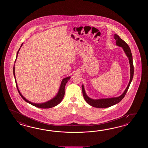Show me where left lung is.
Segmentation results:
<instances>
[{"label": "left lung", "mask_w": 148, "mask_h": 148, "mask_svg": "<svg viewBox=\"0 0 148 148\" xmlns=\"http://www.w3.org/2000/svg\"><path fill=\"white\" fill-rule=\"evenodd\" d=\"M114 38L116 40V44L117 46H119L123 48V50L125 53L126 55L128 57L129 60V63L130 65V80L129 82L128 86L126 88L125 91H124L122 94L117 97L110 98H103V99H93L89 97L85 92V88L84 85H82V91L83 96L85 98V101L92 107L96 108H107L110 107L113 105L119 103L123 99V98L125 96L127 91L129 89L130 85L132 82L133 74H134V66L133 63V58H132L131 51L129 45L126 43L125 42L123 41L122 39L120 38L118 35H114Z\"/></svg>", "instance_id": "8db88e82"}]
</instances>
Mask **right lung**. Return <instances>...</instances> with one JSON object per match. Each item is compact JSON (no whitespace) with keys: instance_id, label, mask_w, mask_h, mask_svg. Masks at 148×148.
<instances>
[{"instance_id":"1","label":"right lung","mask_w":148,"mask_h":148,"mask_svg":"<svg viewBox=\"0 0 148 148\" xmlns=\"http://www.w3.org/2000/svg\"><path fill=\"white\" fill-rule=\"evenodd\" d=\"M23 43L21 45V47L22 46ZM20 48L19 49L18 51H17V55H16V60L15 61V62L16 61V59L17 58V55L18 54L19 52V50H20ZM15 66V65H14ZM13 74L14 75V78L15 79V82H16V87L17 88V90L19 92V95H21V96L22 97L23 99L26 102H27L29 104H31L32 105L34 106L35 107H38V108H52V107H54L56 106H57V105H58L59 104H60V103L61 102V101L63 99V97L64 96V94H65V91H64V88H65V86L66 85V82H68V80H69L70 78V77H68L66 78L63 79V80H62L61 82V84L60 85V88H59V91L58 92L57 95L53 98H52V99H51L48 101H47L45 103H41V104H36V103H32L31 101L27 100L26 98H25L21 94V93L20 92L18 88V86H17V82H16V77H15V67L14 66L13 68Z\"/></svg>"}]
</instances>
